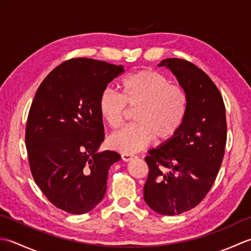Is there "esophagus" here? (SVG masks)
Segmentation results:
<instances>
[{
    "instance_id": "34e87169",
    "label": "esophagus",
    "mask_w": 251,
    "mask_h": 251,
    "mask_svg": "<svg viewBox=\"0 0 251 251\" xmlns=\"http://www.w3.org/2000/svg\"><path fill=\"white\" fill-rule=\"evenodd\" d=\"M134 158H136V156L132 155V154H122V159L124 162H129Z\"/></svg>"
}]
</instances>
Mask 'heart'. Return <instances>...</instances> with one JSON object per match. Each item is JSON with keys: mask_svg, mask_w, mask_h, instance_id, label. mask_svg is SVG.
<instances>
[{"mask_svg": "<svg viewBox=\"0 0 251 251\" xmlns=\"http://www.w3.org/2000/svg\"><path fill=\"white\" fill-rule=\"evenodd\" d=\"M122 94L104 89L98 99L100 116L111 128H117L126 114V105L137 109L136 123L114 132L109 145L115 151L134 154L148 147L154 138L167 140L182 126L188 110L184 90L169 85L168 79L152 70H139L121 81Z\"/></svg>", "mask_w": 251, "mask_h": 251, "instance_id": "1", "label": "heart"}]
</instances>
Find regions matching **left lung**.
Returning a JSON list of instances; mask_svg holds the SVG:
<instances>
[{"instance_id":"left-lung-1","label":"left lung","mask_w":251,"mask_h":251,"mask_svg":"<svg viewBox=\"0 0 251 251\" xmlns=\"http://www.w3.org/2000/svg\"><path fill=\"white\" fill-rule=\"evenodd\" d=\"M157 66L177 78L188 110L177 134L148 151L143 199L157 214L176 216L199 205L215 182L226 142V106L214 82L193 63L167 58Z\"/></svg>"}]
</instances>
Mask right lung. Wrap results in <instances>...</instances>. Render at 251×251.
<instances>
[{
	"instance_id": "obj_1",
	"label": "right lung",
	"mask_w": 251,
	"mask_h": 251,
	"mask_svg": "<svg viewBox=\"0 0 251 251\" xmlns=\"http://www.w3.org/2000/svg\"><path fill=\"white\" fill-rule=\"evenodd\" d=\"M124 66L75 58L54 69L36 90L25 128L35 183L57 208L88 212L102 201L110 167L121 155L99 152L103 123L100 94Z\"/></svg>"
}]
</instances>
